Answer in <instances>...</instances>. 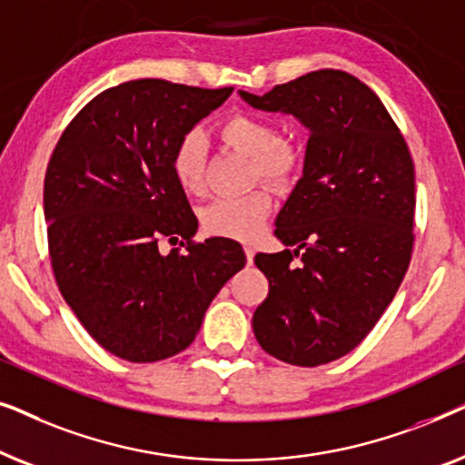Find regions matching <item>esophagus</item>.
I'll return each instance as SVG.
<instances>
[{
	"label": "esophagus",
	"mask_w": 465,
	"mask_h": 465,
	"mask_svg": "<svg viewBox=\"0 0 465 465\" xmlns=\"http://www.w3.org/2000/svg\"><path fill=\"white\" fill-rule=\"evenodd\" d=\"M243 250H245V258H247V264H252V262H253V256H256V250H253V247H252V245H245V247H243Z\"/></svg>",
	"instance_id": "obj_1"
}]
</instances>
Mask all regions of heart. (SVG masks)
<instances>
[{"instance_id": "obj_1", "label": "heart", "mask_w": 465, "mask_h": 465, "mask_svg": "<svg viewBox=\"0 0 465 465\" xmlns=\"http://www.w3.org/2000/svg\"><path fill=\"white\" fill-rule=\"evenodd\" d=\"M218 139L245 158H250L247 180L262 182L272 190H288L302 167V152L294 142L279 137L275 120L250 112H234L218 124ZM171 173L186 194L199 196L205 190V139L199 131H186L171 152ZM272 196L266 188L215 199L203 207V231L215 237L252 241L262 231L271 215Z\"/></svg>"}]
</instances>
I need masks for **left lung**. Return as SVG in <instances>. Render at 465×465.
I'll return each instance as SVG.
<instances>
[{
  "label": "left lung",
  "instance_id": "obj_1",
  "mask_svg": "<svg viewBox=\"0 0 465 465\" xmlns=\"http://www.w3.org/2000/svg\"><path fill=\"white\" fill-rule=\"evenodd\" d=\"M241 97L258 110L292 114L311 131L304 173L275 222V237L296 250L253 258L269 279L253 334L288 364H328L366 339L411 264V150L377 94L341 69Z\"/></svg>",
  "mask_w": 465,
  "mask_h": 465
}]
</instances>
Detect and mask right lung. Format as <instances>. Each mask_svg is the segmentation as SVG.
Listing matches in <instances>:
<instances>
[{"label": "right lung", "instance_id": "obj_1", "mask_svg": "<svg viewBox=\"0 0 465 465\" xmlns=\"http://www.w3.org/2000/svg\"><path fill=\"white\" fill-rule=\"evenodd\" d=\"M232 93L143 78L88 101L65 126L44 180L50 264L86 332L126 361H158L194 341L209 302L245 253L194 241L196 215L171 173L183 133ZM164 238L181 247L157 252Z\"/></svg>", "mask_w": 465, "mask_h": 465}]
</instances>
